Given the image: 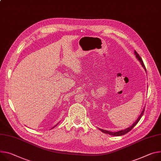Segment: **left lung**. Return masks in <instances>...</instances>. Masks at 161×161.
I'll return each instance as SVG.
<instances>
[{
	"label": "left lung",
	"instance_id": "obj_1",
	"mask_svg": "<svg viewBox=\"0 0 161 161\" xmlns=\"http://www.w3.org/2000/svg\"><path fill=\"white\" fill-rule=\"evenodd\" d=\"M135 54L136 55V58H137V59L139 60V62H141V65H142V66L144 67V69H145V70L147 71V69H146V67H145V65H144V63H143V61H142V58H141V56H139V54L135 51ZM144 109H145V107L144 108V109L142 110V112H141V115H139V117L138 118V119H137V121L132 125L131 126H130V127H128V128H126V129H125V130H120V131H116V132H112V131H108V130H103V129H100V128H99L102 132H103V133H105V134H109V135H111V136H123V135H125V134H126V133H128V132H129V131L132 129L137 124V123L139 121V120L141 119V117L142 116V115H143V114H144Z\"/></svg>",
	"mask_w": 161,
	"mask_h": 161
}]
</instances>
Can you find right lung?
<instances>
[{"instance_id":"obj_1","label":"right lung","mask_w":161,"mask_h":161,"mask_svg":"<svg viewBox=\"0 0 161 161\" xmlns=\"http://www.w3.org/2000/svg\"><path fill=\"white\" fill-rule=\"evenodd\" d=\"M54 126V127H53V128H54V127H55V126Z\"/></svg>"}]
</instances>
